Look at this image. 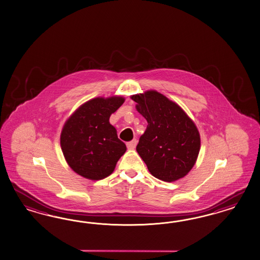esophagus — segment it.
<instances>
[{"instance_id":"34e87169","label":"esophagus","mask_w":260,"mask_h":260,"mask_svg":"<svg viewBox=\"0 0 260 260\" xmlns=\"http://www.w3.org/2000/svg\"><path fill=\"white\" fill-rule=\"evenodd\" d=\"M137 143H138L137 140H133V141H130V142H127V148L129 149V150H133V149L136 148Z\"/></svg>"}]
</instances>
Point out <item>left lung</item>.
I'll return each instance as SVG.
<instances>
[{
    "instance_id": "8db88e82",
    "label": "left lung",
    "mask_w": 260,
    "mask_h": 260,
    "mask_svg": "<svg viewBox=\"0 0 260 260\" xmlns=\"http://www.w3.org/2000/svg\"><path fill=\"white\" fill-rule=\"evenodd\" d=\"M136 109L148 125L137 152L149 172L173 182L193 168L201 150V136L194 122L178 104L156 90L131 96Z\"/></svg>"
}]
</instances>
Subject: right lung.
Instances as JSON below:
<instances>
[{
	"mask_svg": "<svg viewBox=\"0 0 260 260\" xmlns=\"http://www.w3.org/2000/svg\"><path fill=\"white\" fill-rule=\"evenodd\" d=\"M124 101L120 96L94 98L67 119L60 133V147L67 164L78 175L100 180L115 170L126 145L109 119Z\"/></svg>",
	"mask_w": 260,
	"mask_h": 260,
	"instance_id": "right-lung-1",
	"label": "right lung"
}]
</instances>
